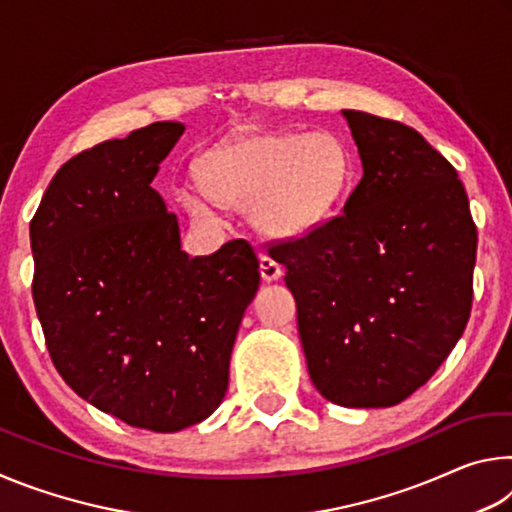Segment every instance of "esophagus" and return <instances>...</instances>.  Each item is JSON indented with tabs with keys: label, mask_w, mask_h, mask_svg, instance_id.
<instances>
[{
	"label": "esophagus",
	"mask_w": 512,
	"mask_h": 512,
	"mask_svg": "<svg viewBox=\"0 0 512 512\" xmlns=\"http://www.w3.org/2000/svg\"><path fill=\"white\" fill-rule=\"evenodd\" d=\"M259 271H262V277L266 282H275L282 277L284 268L282 264H277L271 255H262V259H259Z\"/></svg>",
	"instance_id": "1"
}]
</instances>
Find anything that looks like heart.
Returning a JSON list of instances; mask_svg holds the SVG:
<instances>
[{
  "instance_id": "obj_1",
  "label": "heart",
  "mask_w": 512,
  "mask_h": 512,
  "mask_svg": "<svg viewBox=\"0 0 512 512\" xmlns=\"http://www.w3.org/2000/svg\"><path fill=\"white\" fill-rule=\"evenodd\" d=\"M203 185L178 198L194 216L212 219L216 201L253 207L268 235L300 237L325 223L352 183V155L339 135L248 133L225 142L201 164Z\"/></svg>"
}]
</instances>
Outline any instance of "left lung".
Returning <instances> with one entry per match:
<instances>
[{"instance_id":"left-lung-1","label":"left lung","mask_w":512,"mask_h":512,"mask_svg":"<svg viewBox=\"0 0 512 512\" xmlns=\"http://www.w3.org/2000/svg\"><path fill=\"white\" fill-rule=\"evenodd\" d=\"M363 176L343 214L275 246L325 400L384 409L427 384L472 309L476 225L456 169L400 121L343 110Z\"/></svg>"}]
</instances>
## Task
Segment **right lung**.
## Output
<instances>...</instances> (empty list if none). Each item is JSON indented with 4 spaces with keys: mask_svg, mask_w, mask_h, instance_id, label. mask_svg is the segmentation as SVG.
I'll list each match as a JSON object with an SVG mask.
<instances>
[{
    "mask_svg": "<svg viewBox=\"0 0 512 512\" xmlns=\"http://www.w3.org/2000/svg\"><path fill=\"white\" fill-rule=\"evenodd\" d=\"M183 133L155 121L74 155L31 219L33 302L60 377L99 411L160 433L223 402L259 287L248 241L207 257L180 246L176 214L151 183Z\"/></svg>",
    "mask_w": 512,
    "mask_h": 512,
    "instance_id": "1",
    "label": "right lung"
}]
</instances>
